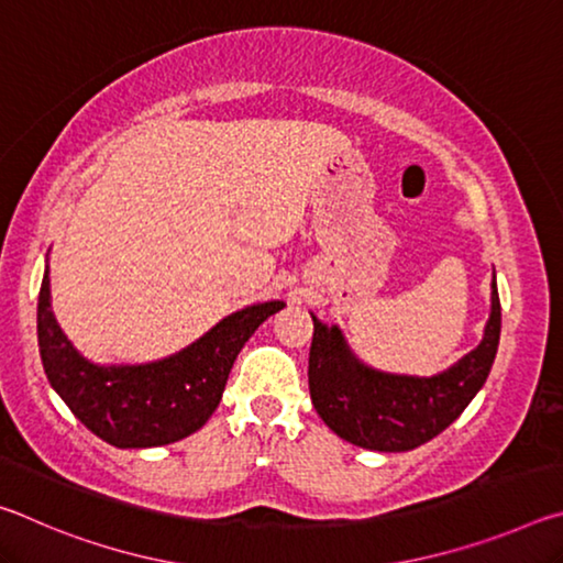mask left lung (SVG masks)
I'll return each mask as SVG.
<instances>
[{"label": "left lung", "instance_id": "1", "mask_svg": "<svg viewBox=\"0 0 563 563\" xmlns=\"http://www.w3.org/2000/svg\"><path fill=\"white\" fill-rule=\"evenodd\" d=\"M312 325L308 383L322 422L362 450L409 452L444 432L487 383L501 332L497 275H492V310L482 342L432 377L369 367L350 350L340 325H325L316 316Z\"/></svg>", "mask_w": 563, "mask_h": 563}]
</instances>
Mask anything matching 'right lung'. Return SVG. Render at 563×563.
Instances as JSON below:
<instances>
[{
  "label": "right lung",
  "instance_id": "1",
  "mask_svg": "<svg viewBox=\"0 0 563 563\" xmlns=\"http://www.w3.org/2000/svg\"><path fill=\"white\" fill-rule=\"evenodd\" d=\"M283 308V300L245 305L174 355L141 365H99L84 357L56 322L46 265L36 335L46 379L74 417L119 450H146L201 430L221 402L238 352Z\"/></svg>",
  "mask_w": 563,
  "mask_h": 563
}]
</instances>
